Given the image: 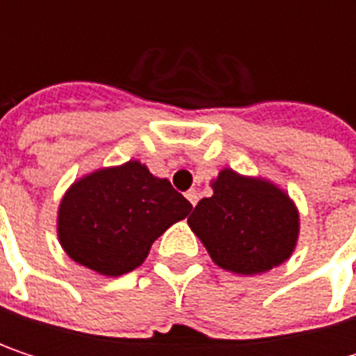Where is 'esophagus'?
I'll use <instances>...</instances> for the list:
<instances>
[{"instance_id":"esophagus-1","label":"esophagus","mask_w":356,"mask_h":356,"mask_svg":"<svg viewBox=\"0 0 356 356\" xmlns=\"http://www.w3.org/2000/svg\"><path fill=\"white\" fill-rule=\"evenodd\" d=\"M185 197L189 200V204H191V206H195V204H197V191H195V189H189V191L185 193Z\"/></svg>"}]
</instances>
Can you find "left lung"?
<instances>
[{
	"instance_id": "left-lung-1",
	"label": "left lung",
	"mask_w": 356,
	"mask_h": 356,
	"mask_svg": "<svg viewBox=\"0 0 356 356\" xmlns=\"http://www.w3.org/2000/svg\"><path fill=\"white\" fill-rule=\"evenodd\" d=\"M212 189L187 222L220 268L253 276L289 259L297 245L299 212L282 189L231 169L218 173Z\"/></svg>"
}]
</instances>
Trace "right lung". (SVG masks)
I'll list each match as a JSON object with an SVG mask.
<instances>
[{"label": "right lung", "instance_id": "obj_1", "mask_svg": "<svg viewBox=\"0 0 356 356\" xmlns=\"http://www.w3.org/2000/svg\"><path fill=\"white\" fill-rule=\"evenodd\" d=\"M189 210L171 181L129 161L76 181L61 200L57 233L74 261L103 276H121L138 268Z\"/></svg>", "mask_w": 356, "mask_h": 356}]
</instances>
